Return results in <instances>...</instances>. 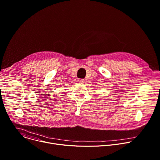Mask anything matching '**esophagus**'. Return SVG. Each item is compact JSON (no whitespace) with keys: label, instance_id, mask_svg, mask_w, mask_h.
<instances>
[{"label":"esophagus","instance_id":"esophagus-1","mask_svg":"<svg viewBox=\"0 0 160 160\" xmlns=\"http://www.w3.org/2000/svg\"><path fill=\"white\" fill-rule=\"evenodd\" d=\"M84 82H85V80H84L83 79L80 78V79L78 80V82H79V83H84Z\"/></svg>","mask_w":160,"mask_h":160}]
</instances>
